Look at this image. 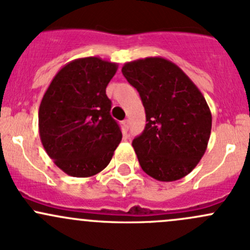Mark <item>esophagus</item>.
I'll return each instance as SVG.
<instances>
[{"mask_svg":"<svg viewBox=\"0 0 250 250\" xmlns=\"http://www.w3.org/2000/svg\"><path fill=\"white\" fill-rule=\"evenodd\" d=\"M123 125H125V129H128V128H129V120H125V121H123Z\"/></svg>","mask_w":250,"mask_h":250,"instance_id":"34e87169","label":"esophagus"}]
</instances>
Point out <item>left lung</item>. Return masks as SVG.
<instances>
[{
  "mask_svg": "<svg viewBox=\"0 0 250 250\" xmlns=\"http://www.w3.org/2000/svg\"><path fill=\"white\" fill-rule=\"evenodd\" d=\"M122 74L145 107V129L132 143L141 169L160 181L186 176L203 157L210 137L211 113L203 94L165 58L125 62Z\"/></svg>",
  "mask_w": 250,
  "mask_h": 250,
  "instance_id": "left-lung-1",
  "label": "left lung"
}]
</instances>
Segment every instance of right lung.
Masks as SVG:
<instances>
[{"label": "right lung", "instance_id": "obj_1", "mask_svg": "<svg viewBox=\"0 0 250 250\" xmlns=\"http://www.w3.org/2000/svg\"><path fill=\"white\" fill-rule=\"evenodd\" d=\"M117 69L118 64L98 57L75 59L58 71L42 98L41 143L67 175L88 178L102 172L121 143L106 95Z\"/></svg>", "mask_w": 250, "mask_h": 250}]
</instances>
